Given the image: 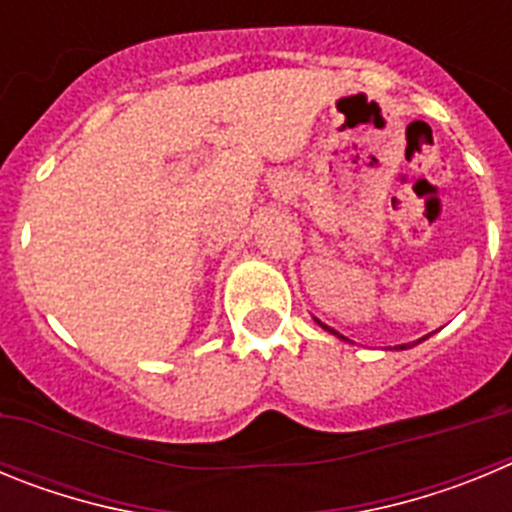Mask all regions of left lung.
<instances>
[{"label": "left lung", "mask_w": 512, "mask_h": 512, "mask_svg": "<svg viewBox=\"0 0 512 512\" xmlns=\"http://www.w3.org/2000/svg\"><path fill=\"white\" fill-rule=\"evenodd\" d=\"M318 325H320V328H323V330H328V333H333V336L343 338L341 333H336V330H333V328H328V325H325V323H320V320H318ZM425 338H428V336H425ZM425 338H420V341H425ZM343 341H348V338H343ZM420 341H415V343H420ZM397 348H400V351H405V348H410V343H402V346H397Z\"/></svg>", "instance_id": "left-lung-1"}]
</instances>
